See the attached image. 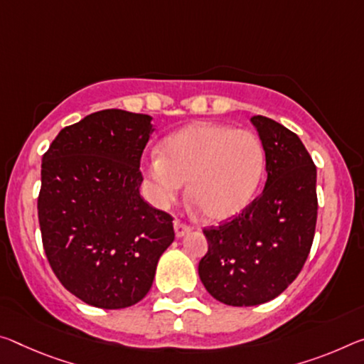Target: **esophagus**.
<instances>
[{"instance_id":"34e87169","label":"esophagus","mask_w":364,"mask_h":364,"mask_svg":"<svg viewBox=\"0 0 364 364\" xmlns=\"http://www.w3.org/2000/svg\"><path fill=\"white\" fill-rule=\"evenodd\" d=\"M173 227H175V235L178 236V238H183L184 235L191 232V227H189V225H186V223L180 222V220H175V223H173Z\"/></svg>"}]
</instances>
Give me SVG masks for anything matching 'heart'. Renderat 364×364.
Wrapping results in <instances>:
<instances>
[{"mask_svg":"<svg viewBox=\"0 0 364 364\" xmlns=\"http://www.w3.org/2000/svg\"><path fill=\"white\" fill-rule=\"evenodd\" d=\"M265 171L262 142L246 129L194 123L160 144L159 157L144 165L152 200L168 205L183 193L209 222L228 220L252 203Z\"/></svg>","mask_w":364,"mask_h":364,"instance_id":"b5f03b06","label":"heart"}]
</instances>
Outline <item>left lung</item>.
I'll return each instance as SVG.
<instances>
[{
	"instance_id": "left-lung-1",
	"label": "left lung",
	"mask_w": 364,
	"mask_h": 364,
	"mask_svg": "<svg viewBox=\"0 0 364 364\" xmlns=\"http://www.w3.org/2000/svg\"><path fill=\"white\" fill-rule=\"evenodd\" d=\"M265 152L264 191L217 228H205L209 251L199 262L205 290L230 306H256L296 279L314 240L316 166L299 137L277 121L251 118Z\"/></svg>"
}]
</instances>
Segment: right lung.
<instances>
[{
  "mask_svg": "<svg viewBox=\"0 0 364 364\" xmlns=\"http://www.w3.org/2000/svg\"><path fill=\"white\" fill-rule=\"evenodd\" d=\"M152 117L109 108L66 126L42 159L38 222L58 280L84 303L121 309L151 290L173 218L141 198Z\"/></svg>",
  "mask_w": 364,
  "mask_h": 364,
  "instance_id": "1",
  "label": "right lung"
}]
</instances>
